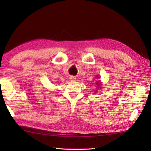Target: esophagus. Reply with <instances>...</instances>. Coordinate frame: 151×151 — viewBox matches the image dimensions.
<instances>
[{
	"mask_svg": "<svg viewBox=\"0 0 151 151\" xmlns=\"http://www.w3.org/2000/svg\"><path fill=\"white\" fill-rule=\"evenodd\" d=\"M69 79L72 81H76V77H75V76H70Z\"/></svg>",
	"mask_w": 151,
	"mask_h": 151,
	"instance_id": "obj_1",
	"label": "esophagus"
}]
</instances>
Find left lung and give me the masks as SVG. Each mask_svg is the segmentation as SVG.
<instances>
[{"label":"left lung","instance_id":"obj_1","mask_svg":"<svg viewBox=\"0 0 151 151\" xmlns=\"http://www.w3.org/2000/svg\"><path fill=\"white\" fill-rule=\"evenodd\" d=\"M99 81H97V83H96L97 85H99Z\"/></svg>","mask_w":151,"mask_h":151}]
</instances>
